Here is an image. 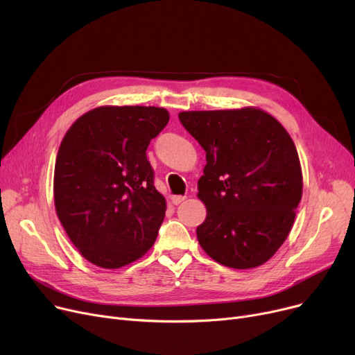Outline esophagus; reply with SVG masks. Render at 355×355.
<instances>
[{"label": "esophagus", "instance_id": "esophagus-1", "mask_svg": "<svg viewBox=\"0 0 355 355\" xmlns=\"http://www.w3.org/2000/svg\"><path fill=\"white\" fill-rule=\"evenodd\" d=\"M185 198H187L185 196H173L171 201H173V204H175V206H178V204L182 202Z\"/></svg>", "mask_w": 355, "mask_h": 355}]
</instances>
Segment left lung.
<instances>
[{"instance_id": "1", "label": "left lung", "mask_w": 355, "mask_h": 355, "mask_svg": "<svg viewBox=\"0 0 355 355\" xmlns=\"http://www.w3.org/2000/svg\"><path fill=\"white\" fill-rule=\"evenodd\" d=\"M206 151L198 198L207 209L198 243L217 263L252 269L284 245L302 197V170L288 130L253 106L180 112Z\"/></svg>"}]
</instances>
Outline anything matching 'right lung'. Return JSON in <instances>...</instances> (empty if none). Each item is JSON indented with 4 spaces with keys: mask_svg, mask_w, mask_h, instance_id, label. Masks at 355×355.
<instances>
[{
    "mask_svg": "<svg viewBox=\"0 0 355 355\" xmlns=\"http://www.w3.org/2000/svg\"><path fill=\"white\" fill-rule=\"evenodd\" d=\"M168 121L164 107L99 106L66 132L54 166V207L90 263L118 269L153 248L166 201L146 148Z\"/></svg>",
    "mask_w": 355,
    "mask_h": 355,
    "instance_id": "add662e5",
    "label": "right lung"
}]
</instances>
